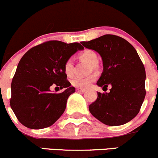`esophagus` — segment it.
<instances>
[{
  "instance_id": "esophagus-1",
  "label": "esophagus",
  "mask_w": 158,
  "mask_h": 158,
  "mask_svg": "<svg viewBox=\"0 0 158 158\" xmlns=\"http://www.w3.org/2000/svg\"><path fill=\"white\" fill-rule=\"evenodd\" d=\"M76 91H79V92H81V93H84L85 91V89H83V88H77V89H76Z\"/></svg>"
}]
</instances>
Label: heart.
Listing matches in <instances>:
<instances>
[{"instance_id":"obj_1","label":"heart","mask_w":158,"mask_h":158,"mask_svg":"<svg viewBox=\"0 0 158 158\" xmlns=\"http://www.w3.org/2000/svg\"><path fill=\"white\" fill-rule=\"evenodd\" d=\"M79 58L90 64L89 72L98 70V56L96 52L92 49H85L79 53ZM64 71L68 77H72L74 74L73 60L71 58H67L64 64ZM95 79L94 74H91L88 76H76L72 79L71 82L73 86L79 88H86L92 83Z\"/></svg>"}]
</instances>
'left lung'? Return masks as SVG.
<instances>
[{
    "label": "left lung",
    "instance_id": "obj_1",
    "mask_svg": "<svg viewBox=\"0 0 158 158\" xmlns=\"http://www.w3.org/2000/svg\"><path fill=\"white\" fill-rule=\"evenodd\" d=\"M81 43L98 52L103 60V72L97 85L103 88L112 86L110 93L98 92L97 100L88 106L91 115L110 126L131 121L146 94L145 67L137 52L124 38L112 34Z\"/></svg>",
    "mask_w": 158,
    "mask_h": 158
}]
</instances>
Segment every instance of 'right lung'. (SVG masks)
Returning <instances> with one entry per match:
<instances>
[{"label":"right lung","instance_id":"obj_1","mask_svg":"<svg viewBox=\"0 0 158 158\" xmlns=\"http://www.w3.org/2000/svg\"><path fill=\"white\" fill-rule=\"evenodd\" d=\"M78 49H83L79 43L50 40L31 48L22 56L11 83L10 101L21 124L43 129L52 125L64 113L67 99L76 91L67 80L64 64ZM52 86L65 90L52 93Z\"/></svg>","mask_w":158,"mask_h":158}]
</instances>
